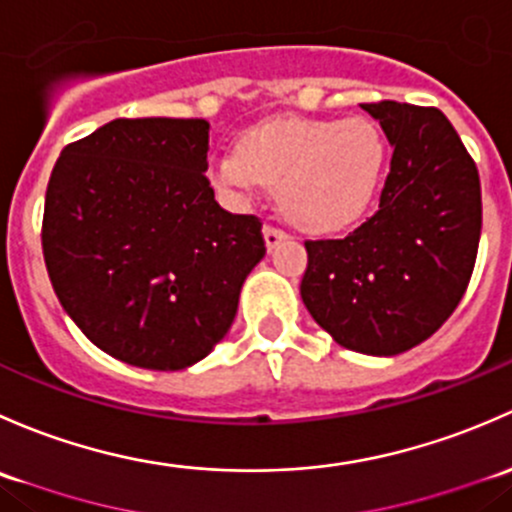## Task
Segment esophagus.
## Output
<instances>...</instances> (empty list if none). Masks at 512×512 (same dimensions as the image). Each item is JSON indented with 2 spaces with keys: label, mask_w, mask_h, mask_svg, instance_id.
I'll return each mask as SVG.
<instances>
[{
  "label": "esophagus",
  "mask_w": 512,
  "mask_h": 512,
  "mask_svg": "<svg viewBox=\"0 0 512 512\" xmlns=\"http://www.w3.org/2000/svg\"><path fill=\"white\" fill-rule=\"evenodd\" d=\"M263 239H266V249L273 251L278 244H281V241L288 239V234L283 229H278V226L266 224L263 226Z\"/></svg>",
  "instance_id": "obj_1"
}]
</instances>
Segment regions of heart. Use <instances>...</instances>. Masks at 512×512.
Wrapping results in <instances>:
<instances>
[{
    "mask_svg": "<svg viewBox=\"0 0 512 512\" xmlns=\"http://www.w3.org/2000/svg\"><path fill=\"white\" fill-rule=\"evenodd\" d=\"M387 140L370 118H273L246 130L239 152L212 162L219 189L278 184L283 214L305 231L347 229L370 209Z\"/></svg>",
    "mask_w": 512,
    "mask_h": 512,
    "instance_id": "1",
    "label": "heart"
}]
</instances>
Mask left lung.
I'll return each instance as SVG.
<instances>
[{
    "mask_svg": "<svg viewBox=\"0 0 512 512\" xmlns=\"http://www.w3.org/2000/svg\"><path fill=\"white\" fill-rule=\"evenodd\" d=\"M394 147L379 209L345 239L305 241L300 298L337 345L392 357L461 303L481 241V179L439 108L362 103Z\"/></svg>",
    "mask_w": 512,
    "mask_h": 512,
    "instance_id": "1",
    "label": "left lung"
}]
</instances>
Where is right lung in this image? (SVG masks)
I'll list each match as a JSON object with an SVG mask.
<instances>
[{"mask_svg":"<svg viewBox=\"0 0 512 512\" xmlns=\"http://www.w3.org/2000/svg\"><path fill=\"white\" fill-rule=\"evenodd\" d=\"M207 152L202 118H118L63 147L51 172V286L93 345L142 370L204 360L266 254L258 217L214 199Z\"/></svg>","mask_w":512,"mask_h":512,"instance_id":"right-lung-1","label":"right lung"}]
</instances>
